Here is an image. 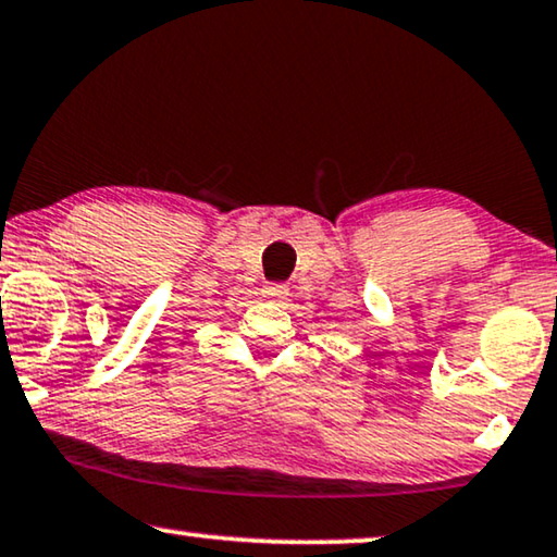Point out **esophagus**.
<instances>
[{"label":"esophagus","mask_w":557,"mask_h":557,"mask_svg":"<svg viewBox=\"0 0 557 557\" xmlns=\"http://www.w3.org/2000/svg\"><path fill=\"white\" fill-rule=\"evenodd\" d=\"M262 295L268 297V300L282 302V300H287V295H289V285H285V282H268V285L262 287Z\"/></svg>","instance_id":"34e87169"}]
</instances>
